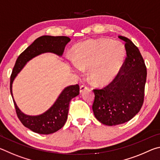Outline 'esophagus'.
I'll return each instance as SVG.
<instances>
[{
  "instance_id": "obj_1",
  "label": "esophagus",
  "mask_w": 160,
  "mask_h": 160,
  "mask_svg": "<svg viewBox=\"0 0 160 160\" xmlns=\"http://www.w3.org/2000/svg\"><path fill=\"white\" fill-rule=\"evenodd\" d=\"M88 87H87L86 85H81L80 88V93L83 92L85 91V90H87V89H88Z\"/></svg>"
}]
</instances>
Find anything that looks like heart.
<instances>
[{
	"instance_id": "obj_1",
	"label": "heart",
	"mask_w": 160,
	"mask_h": 160,
	"mask_svg": "<svg viewBox=\"0 0 160 160\" xmlns=\"http://www.w3.org/2000/svg\"><path fill=\"white\" fill-rule=\"evenodd\" d=\"M125 57L126 48L121 42L109 39H90L74 47L72 66L77 72L89 69L91 82L104 85L116 78Z\"/></svg>"
}]
</instances>
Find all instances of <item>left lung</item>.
<instances>
[{
	"mask_svg": "<svg viewBox=\"0 0 160 160\" xmlns=\"http://www.w3.org/2000/svg\"><path fill=\"white\" fill-rule=\"evenodd\" d=\"M125 42L127 57L123 72L102 90H94L92 110L99 122L116 126L128 122L140 112L144 100L147 70L138 47L128 38Z\"/></svg>",
	"mask_w": 160,
	"mask_h": 160,
	"instance_id": "1",
	"label": "left lung"
}]
</instances>
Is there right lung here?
I'll return each instance as SVG.
<instances>
[{"label": "right lung", "instance_id": "obj_1", "mask_svg": "<svg viewBox=\"0 0 160 160\" xmlns=\"http://www.w3.org/2000/svg\"><path fill=\"white\" fill-rule=\"evenodd\" d=\"M70 41L68 37H53L44 35L34 40L32 44L18 56L10 76V93L16 109V113L22 123L32 131L39 134L53 133L61 129L66 123L69 110L70 100L80 93L78 85L65 88L51 107L39 115H28L18 107L12 94V84L15 78L26 64L32 58L46 53H54L62 56L65 47Z\"/></svg>", "mask_w": 160, "mask_h": 160}]
</instances>
